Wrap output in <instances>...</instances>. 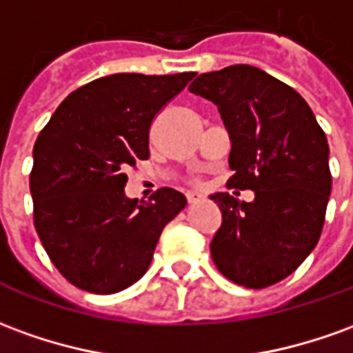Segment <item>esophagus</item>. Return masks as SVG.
Returning <instances> with one entry per match:
<instances>
[{
	"label": "esophagus",
	"mask_w": 353,
	"mask_h": 353,
	"mask_svg": "<svg viewBox=\"0 0 353 353\" xmlns=\"http://www.w3.org/2000/svg\"><path fill=\"white\" fill-rule=\"evenodd\" d=\"M202 199H204V194L196 193V191H189V193H187V201L191 202V204L196 201H202Z\"/></svg>",
	"instance_id": "1"
}]
</instances>
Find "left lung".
<instances>
[{
  "instance_id": "8db88e82",
  "label": "left lung",
  "mask_w": 353,
  "mask_h": 353,
  "mask_svg": "<svg viewBox=\"0 0 353 353\" xmlns=\"http://www.w3.org/2000/svg\"><path fill=\"white\" fill-rule=\"evenodd\" d=\"M189 91L218 107L231 141L229 185L254 191L252 202L210 194L221 210L212 260L236 285H275L321 236L332 185L327 137L302 95L256 66L201 74Z\"/></svg>"
}]
</instances>
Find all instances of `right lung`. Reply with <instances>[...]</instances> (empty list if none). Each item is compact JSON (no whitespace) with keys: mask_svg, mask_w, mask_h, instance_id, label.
<instances>
[{"mask_svg":"<svg viewBox=\"0 0 353 353\" xmlns=\"http://www.w3.org/2000/svg\"><path fill=\"white\" fill-rule=\"evenodd\" d=\"M193 72L110 74L66 97L34 145V225L51 262L74 287L120 292L149 270L164 225L187 199L164 187L128 199L125 170L149 159L152 118Z\"/></svg>","mask_w":353,"mask_h":353,"instance_id":"right-lung-1","label":"right lung"}]
</instances>
